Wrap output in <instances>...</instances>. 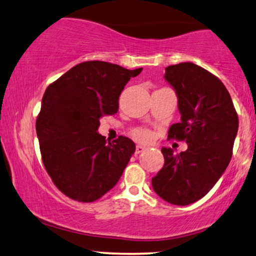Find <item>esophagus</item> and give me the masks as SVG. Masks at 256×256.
I'll return each mask as SVG.
<instances>
[{
	"label": "esophagus",
	"instance_id": "esophagus-1",
	"mask_svg": "<svg viewBox=\"0 0 256 256\" xmlns=\"http://www.w3.org/2000/svg\"><path fill=\"white\" fill-rule=\"evenodd\" d=\"M144 150H145V146H142V145H136V154L142 153Z\"/></svg>",
	"mask_w": 256,
	"mask_h": 256
}]
</instances>
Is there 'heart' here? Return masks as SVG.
<instances>
[{
	"mask_svg": "<svg viewBox=\"0 0 256 256\" xmlns=\"http://www.w3.org/2000/svg\"><path fill=\"white\" fill-rule=\"evenodd\" d=\"M134 136L136 139L142 140V142H148L150 139V133L147 130H138L134 132Z\"/></svg>",
	"mask_w": 256,
	"mask_h": 256,
	"instance_id": "heart-1",
	"label": "heart"
}]
</instances>
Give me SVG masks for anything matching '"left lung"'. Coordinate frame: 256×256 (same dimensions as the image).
Instances as JSON below:
<instances>
[{
	"instance_id": "obj_1",
	"label": "left lung",
	"mask_w": 256,
	"mask_h": 256,
	"mask_svg": "<svg viewBox=\"0 0 256 256\" xmlns=\"http://www.w3.org/2000/svg\"><path fill=\"white\" fill-rule=\"evenodd\" d=\"M164 78L178 95L181 122L168 138L184 140L180 154L162 147L164 164L152 178L158 195L174 205L195 203L210 192L231 161L238 114L230 92L217 76L192 62L166 68Z\"/></svg>"
}]
</instances>
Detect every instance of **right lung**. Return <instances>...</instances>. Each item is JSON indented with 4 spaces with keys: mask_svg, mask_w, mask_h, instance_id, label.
Returning a JSON list of instances; mask_svg holds the SVG:
<instances>
[{
    "mask_svg": "<svg viewBox=\"0 0 256 256\" xmlns=\"http://www.w3.org/2000/svg\"><path fill=\"white\" fill-rule=\"evenodd\" d=\"M142 70L86 61L45 90L36 122L42 164L56 188L70 198L94 202L120 178L134 142L123 136L106 142L97 130L100 118L117 112L125 84Z\"/></svg>",
    "mask_w": 256,
    "mask_h": 256,
    "instance_id": "right-lung-1",
    "label": "right lung"
}]
</instances>
